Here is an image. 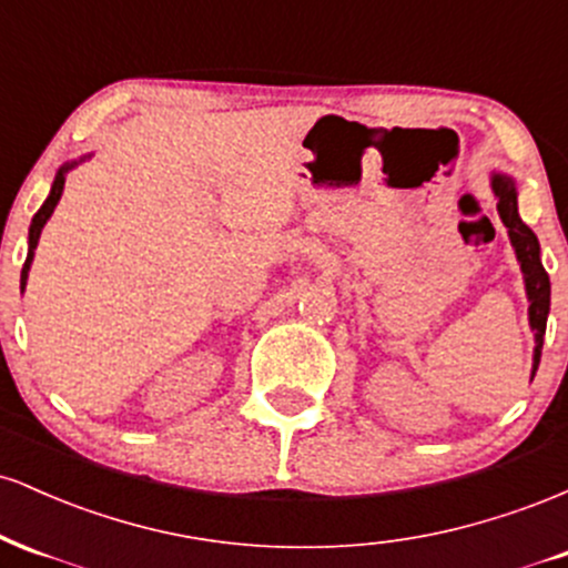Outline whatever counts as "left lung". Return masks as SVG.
<instances>
[{"mask_svg":"<svg viewBox=\"0 0 568 568\" xmlns=\"http://www.w3.org/2000/svg\"><path fill=\"white\" fill-rule=\"evenodd\" d=\"M494 194H497L499 219L507 226L510 243L518 256L520 270L526 277V293H529V321L534 338H537V349H534V371L539 366V355H542L545 328H547V312H550V277H547L542 258H539V240L529 226L518 216V197H515V184L507 175H494L491 179Z\"/></svg>","mask_w":568,"mask_h":568,"instance_id":"8db88e82","label":"left lung"}]
</instances>
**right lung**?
Instances as JSON below:
<instances>
[{"label": "right lung", "instance_id": "right-lung-1", "mask_svg": "<svg viewBox=\"0 0 568 568\" xmlns=\"http://www.w3.org/2000/svg\"><path fill=\"white\" fill-rule=\"evenodd\" d=\"M69 168H71V165H63L61 171H58L55 181H53V189H50V197L44 200V205L39 207L37 216L31 219V230H29V256H26V264H23V270H21V291L26 288V277H29V266H31V262H34V247H37V243H39V234H42V226L48 224L50 216H53L58 200H61V194H63V184H67V179H63V175H67Z\"/></svg>", "mask_w": 568, "mask_h": 568}]
</instances>
